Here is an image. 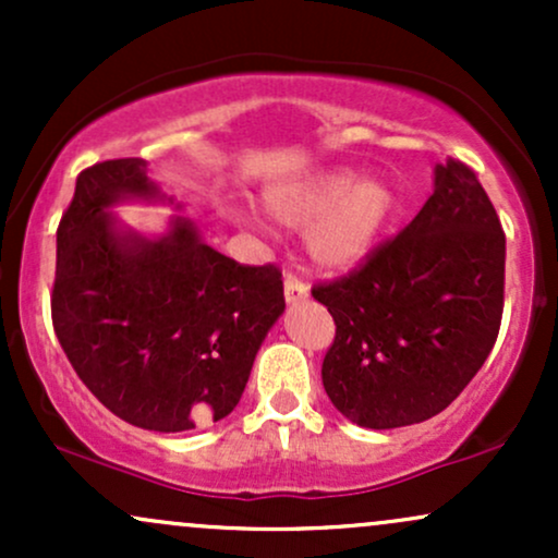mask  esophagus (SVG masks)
<instances>
[{
  "label": "esophagus",
  "mask_w": 558,
  "mask_h": 558,
  "mask_svg": "<svg viewBox=\"0 0 558 558\" xmlns=\"http://www.w3.org/2000/svg\"><path fill=\"white\" fill-rule=\"evenodd\" d=\"M283 291H286V301H288V304H296V301L310 296V286H306L304 280H301L299 275H293V272L286 275Z\"/></svg>",
  "instance_id": "1"
}]
</instances>
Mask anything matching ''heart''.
I'll return each mask as SVG.
<instances>
[{
  "label": "heart",
  "instance_id": "b5f03b06",
  "mask_svg": "<svg viewBox=\"0 0 558 558\" xmlns=\"http://www.w3.org/2000/svg\"><path fill=\"white\" fill-rule=\"evenodd\" d=\"M265 204L286 226H310L306 246L317 265L343 270L356 265L388 228L396 194L380 178L356 181L351 170H323L270 189Z\"/></svg>",
  "mask_w": 558,
  "mask_h": 558
}]
</instances>
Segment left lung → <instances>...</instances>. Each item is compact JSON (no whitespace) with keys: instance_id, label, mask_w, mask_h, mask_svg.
Wrapping results in <instances>:
<instances>
[{"instance_id":"1","label":"left lung","mask_w":558,"mask_h":558,"mask_svg":"<svg viewBox=\"0 0 558 558\" xmlns=\"http://www.w3.org/2000/svg\"><path fill=\"white\" fill-rule=\"evenodd\" d=\"M506 235L475 170L448 157L401 233L312 286L336 323L323 386L373 430L435 417L488 360L504 315Z\"/></svg>"}]
</instances>
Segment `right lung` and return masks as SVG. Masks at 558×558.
I'll list each match as a JSON object with an SVG mask.
<instances>
[{
	"mask_svg": "<svg viewBox=\"0 0 558 558\" xmlns=\"http://www.w3.org/2000/svg\"><path fill=\"white\" fill-rule=\"evenodd\" d=\"M123 196H157L141 159L81 170L57 228L54 332L86 388L120 420L194 430L239 403L286 310L283 275L215 252L189 220L159 241L120 235L107 207Z\"/></svg>",
	"mask_w": 558,
	"mask_h": 558,
	"instance_id": "right-lung-1",
	"label": "right lung"
}]
</instances>
